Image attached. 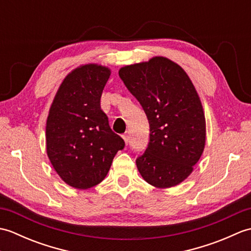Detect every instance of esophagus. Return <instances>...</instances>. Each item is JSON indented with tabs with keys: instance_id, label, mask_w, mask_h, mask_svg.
Wrapping results in <instances>:
<instances>
[{
	"instance_id": "obj_1",
	"label": "esophagus",
	"mask_w": 251,
	"mask_h": 251,
	"mask_svg": "<svg viewBox=\"0 0 251 251\" xmlns=\"http://www.w3.org/2000/svg\"><path fill=\"white\" fill-rule=\"evenodd\" d=\"M123 139H124L126 145H128L129 143V136L128 135H123Z\"/></svg>"
}]
</instances>
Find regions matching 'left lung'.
Segmentation results:
<instances>
[{
	"mask_svg": "<svg viewBox=\"0 0 251 251\" xmlns=\"http://www.w3.org/2000/svg\"><path fill=\"white\" fill-rule=\"evenodd\" d=\"M150 125V142L136 164L142 178L172 188L193 172L206 142L204 110L193 83L178 63L157 56L120 69Z\"/></svg>",
	"mask_w": 251,
	"mask_h": 251,
	"instance_id": "left-lung-1",
	"label": "left lung"
}]
</instances>
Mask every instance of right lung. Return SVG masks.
<instances>
[{
  "label": "right lung",
  "mask_w": 251,
  "mask_h": 251,
  "mask_svg": "<svg viewBox=\"0 0 251 251\" xmlns=\"http://www.w3.org/2000/svg\"><path fill=\"white\" fill-rule=\"evenodd\" d=\"M110 74L108 67L97 63L74 69L60 84L47 116V155L58 176L78 190L100 183L125 147L100 108Z\"/></svg>",
  "instance_id": "add662e5"
}]
</instances>
